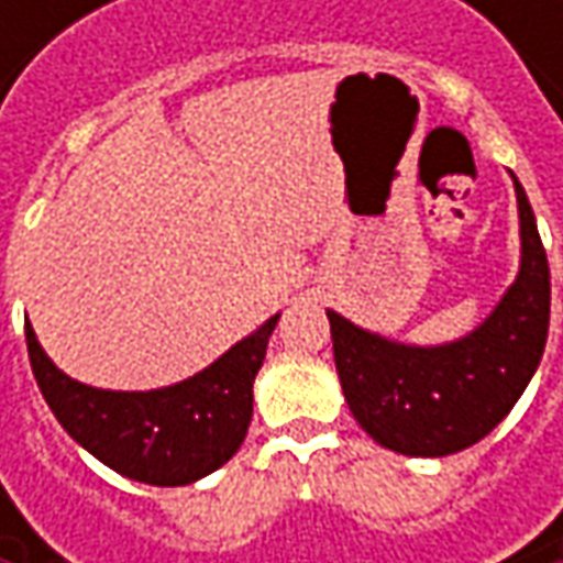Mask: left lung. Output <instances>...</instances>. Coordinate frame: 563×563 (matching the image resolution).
<instances>
[{
    "instance_id": "8db88e82",
    "label": "left lung",
    "mask_w": 563,
    "mask_h": 563,
    "mask_svg": "<svg viewBox=\"0 0 563 563\" xmlns=\"http://www.w3.org/2000/svg\"><path fill=\"white\" fill-rule=\"evenodd\" d=\"M520 209V272L470 335L417 347L366 332L329 310L344 400L354 420L407 457L457 454L505 420L530 385L549 338L552 272L527 190Z\"/></svg>"
}]
</instances>
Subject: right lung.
Instances as JSON below:
<instances>
[{
  "label": "right lung",
  "mask_w": 563,
  "mask_h": 563,
  "mask_svg": "<svg viewBox=\"0 0 563 563\" xmlns=\"http://www.w3.org/2000/svg\"><path fill=\"white\" fill-rule=\"evenodd\" d=\"M278 313L203 373L153 391H109L65 376L24 322L27 357L62 429L97 461L146 486H187L234 457L253 417V378Z\"/></svg>",
  "instance_id": "add662e5"
}]
</instances>
